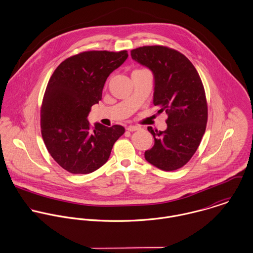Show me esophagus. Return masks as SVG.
<instances>
[{"label": "esophagus", "mask_w": 253, "mask_h": 253, "mask_svg": "<svg viewBox=\"0 0 253 253\" xmlns=\"http://www.w3.org/2000/svg\"><path fill=\"white\" fill-rule=\"evenodd\" d=\"M128 131L130 132H134V131H137V130H140L141 128L138 127V126H134V125H129L127 128H126Z\"/></svg>", "instance_id": "1"}]
</instances>
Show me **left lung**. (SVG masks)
<instances>
[{
    "mask_svg": "<svg viewBox=\"0 0 253 253\" xmlns=\"http://www.w3.org/2000/svg\"><path fill=\"white\" fill-rule=\"evenodd\" d=\"M131 56L152 71L153 104L168 114L165 131L148 128L154 145L145 158L163 171L177 170L197 152L205 132L207 104L201 77L183 53L167 47H141Z\"/></svg>",
    "mask_w": 253,
    "mask_h": 253,
    "instance_id": "obj_1",
    "label": "left lung"
}]
</instances>
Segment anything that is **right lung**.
<instances>
[{
	"instance_id": "obj_1",
	"label": "right lung",
	"mask_w": 253,
	"mask_h": 253,
	"mask_svg": "<svg viewBox=\"0 0 253 253\" xmlns=\"http://www.w3.org/2000/svg\"><path fill=\"white\" fill-rule=\"evenodd\" d=\"M127 57V51H84L66 58L52 73L41 108L42 137L51 157L66 171H96L124 134L120 125L97 122L91 127L87 117L101 101L109 74Z\"/></svg>"
}]
</instances>
